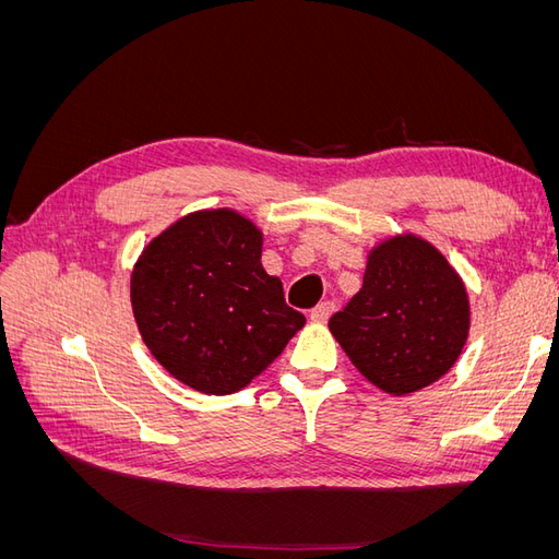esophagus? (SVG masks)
<instances>
[{"mask_svg":"<svg viewBox=\"0 0 559 559\" xmlns=\"http://www.w3.org/2000/svg\"><path fill=\"white\" fill-rule=\"evenodd\" d=\"M333 310H335L333 300H324V302H319V306L310 312V319H312V321H319V324H324V321L331 317Z\"/></svg>","mask_w":559,"mask_h":559,"instance_id":"34e87169","label":"esophagus"}]
</instances>
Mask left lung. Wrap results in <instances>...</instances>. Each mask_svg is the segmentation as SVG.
<instances>
[{
	"label": "left lung",
	"mask_w": 559,
	"mask_h": 559,
	"mask_svg": "<svg viewBox=\"0 0 559 559\" xmlns=\"http://www.w3.org/2000/svg\"><path fill=\"white\" fill-rule=\"evenodd\" d=\"M329 329L368 382L403 396L445 376L460 357L468 300L441 253L401 235L373 249L361 292Z\"/></svg>",
	"instance_id": "8db88e82"
}]
</instances>
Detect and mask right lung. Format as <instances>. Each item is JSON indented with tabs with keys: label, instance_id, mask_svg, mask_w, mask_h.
Here are the masks:
<instances>
[{
	"label": "right lung",
	"instance_id": "right-lung-1",
	"mask_svg": "<svg viewBox=\"0 0 559 559\" xmlns=\"http://www.w3.org/2000/svg\"><path fill=\"white\" fill-rule=\"evenodd\" d=\"M130 300L151 354L202 394L238 392L306 324L261 265V233L230 210L160 233L132 270Z\"/></svg>",
	"mask_w": 559,
	"mask_h": 559
}]
</instances>
